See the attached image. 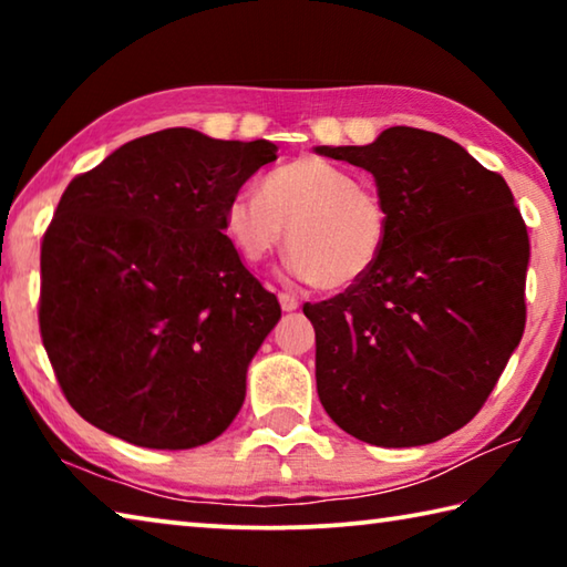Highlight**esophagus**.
Masks as SVG:
<instances>
[{
	"label": "esophagus",
	"mask_w": 567,
	"mask_h": 567,
	"mask_svg": "<svg viewBox=\"0 0 567 567\" xmlns=\"http://www.w3.org/2000/svg\"><path fill=\"white\" fill-rule=\"evenodd\" d=\"M280 307L285 312H292V310H297V307H300V300H297L292 292H280Z\"/></svg>",
	"instance_id": "esophagus-1"
}]
</instances>
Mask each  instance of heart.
Returning <instances> with one entry per match:
<instances>
[{
	"instance_id": "1",
	"label": "heart",
	"mask_w": 567,
	"mask_h": 567,
	"mask_svg": "<svg viewBox=\"0 0 567 567\" xmlns=\"http://www.w3.org/2000/svg\"><path fill=\"white\" fill-rule=\"evenodd\" d=\"M225 227L247 262H260L287 239L292 275L338 292L375 270L388 247L390 215L378 192L360 185L350 169L305 155L267 172L260 195L229 197Z\"/></svg>"
}]
</instances>
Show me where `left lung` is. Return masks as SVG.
<instances>
[{
  "mask_svg": "<svg viewBox=\"0 0 567 567\" xmlns=\"http://www.w3.org/2000/svg\"><path fill=\"white\" fill-rule=\"evenodd\" d=\"M318 152L368 169L390 215L375 270L302 307L322 408L362 443H435L477 415L523 338L520 209L497 172L435 132Z\"/></svg>",
  "mask_w": 567,
  "mask_h": 567,
  "instance_id": "obj_1",
  "label": "left lung"
}]
</instances>
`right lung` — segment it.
<instances>
[{
	"instance_id": "right-lung-1",
	"label": "right lung",
	"mask_w": 567,
	"mask_h": 567,
	"mask_svg": "<svg viewBox=\"0 0 567 567\" xmlns=\"http://www.w3.org/2000/svg\"><path fill=\"white\" fill-rule=\"evenodd\" d=\"M277 147L175 127L66 185L42 239L40 332L80 415L114 437L187 450L243 408L280 302L223 235L225 207Z\"/></svg>"
}]
</instances>
